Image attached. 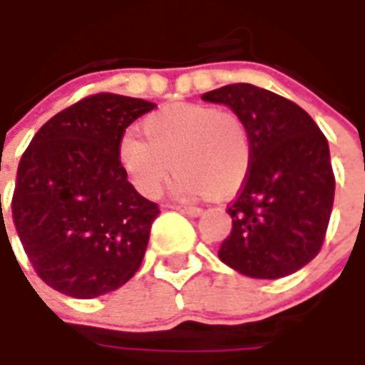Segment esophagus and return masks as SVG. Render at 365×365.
<instances>
[{
    "label": "esophagus",
    "mask_w": 365,
    "mask_h": 365,
    "mask_svg": "<svg viewBox=\"0 0 365 365\" xmlns=\"http://www.w3.org/2000/svg\"><path fill=\"white\" fill-rule=\"evenodd\" d=\"M173 209L180 211V213H185V215H189V217H199V215L203 213L199 207H185V205H173Z\"/></svg>",
    "instance_id": "esophagus-1"
}]
</instances>
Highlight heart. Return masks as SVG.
I'll list each match as a JSON object with an SVG mask.
<instances>
[{
	"mask_svg": "<svg viewBox=\"0 0 365 365\" xmlns=\"http://www.w3.org/2000/svg\"><path fill=\"white\" fill-rule=\"evenodd\" d=\"M140 138L123 133L118 162L132 187L156 197L168 173L178 170L173 189L178 197H232L244 185L250 168V142L244 123L233 113L209 106L162 107L142 121Z\"/></svg>",
	"mask_w": 365,
	"mask_h": 365,
	"instance_id": "obj_1",
	"label": "heart"
}]
</instances>
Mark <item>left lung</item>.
<instances>
[{
  "label": "left lung",
  "mask_w": 365,
  "mask_h": 365,
  "mask_svg": "<svg viewBox=\"0 0 365 365\" xmlns=\"http://www.w3.org/2000/svg\"><path fill=\"white\" fill-rule=\"evenodd\" d=\"M203 101L230 107L250 142V175L227 209L233 225L219 259L262 280L301 270L323 245L335 197L327 138L297 103L250 83Z\"/></svg>",
  "instance_id": "8db88e82"
}]
</instances>
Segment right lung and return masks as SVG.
Listing matches in <instances>:
<instances>
[{
	"label": "right lung",
	"mask_w": 365,
	"mask_h": 365,
	"mask_svg": "<svg viewBox=\"0 0 365 365\" xmlns=\"http://www.w3.org/2000/svg\"><path fill=\"white\" fill-rule=\"evenodd\" d=\"M154 107L93 95L46 121L24 152L11 215L36 274L54 290L95 299L138 272L160 209L121 170L118 142Z\"/></svg>",
	"instance_id": "add662e5"
}]
</instances>
